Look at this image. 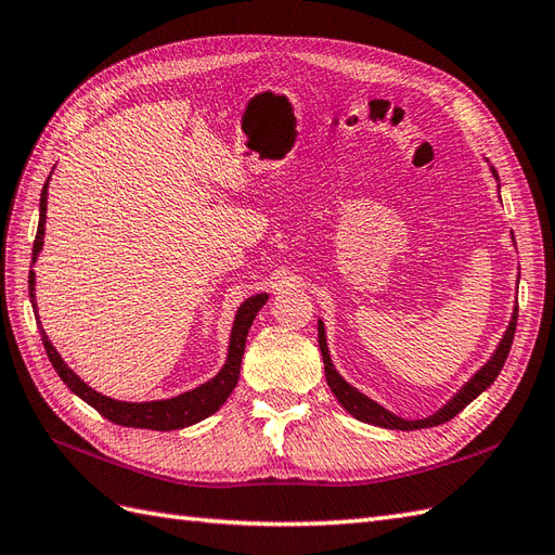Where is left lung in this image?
<instances>
[{
	"label": "left lung",
	"mask_w": 555,
	"mask_h": 555,
	"mask_svg": "<svg viewBox=\"0 0 555 555\" xmlns=\"http://www.w3.org/2000/svg\"><path fill=\"white\" fill-rule=\"evenodd\" d=\"M492 173L496 178V170L492 168ZM516 323H518V309H514V317H511V323L508 328L502 337L500 347H496V351L492 353V359L480 367V371L466 382L464 389L454 396V399L438 410L436 415L426 417V420H401L391 415L389 410H385L382 405H377L375 401L367 399V396H363L361 391L353 389L351 385H347V382L339 377V373L333 367L331 363V353H328V345H325V331H323V323H319V347H321V357H323V365H325V379H328V387L331 391L335 393V399L343 403V408L347 410L349 415H353L361 422H367V424H375V426H385V429H399V431H413V429H426V426H438L443 424L448 420H452L454 415H460L462 410L472 403L476 396L480 391H486L492 382L496 379V375L502 373L504 367V361L508 357V349H511V343H514V333H516Z\"/></svg>",
	"instance_id": "8db88e82"
}]
</instances>
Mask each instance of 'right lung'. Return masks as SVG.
<instances>
[{
    "mask_svg": "<svg viewBox=\"0 0 555 555\" xmlns=\"http://www.w3.org/2000/svg\"><path fill=\"white\" fill-rule=\"evenodd\" d=\"M47 192H49V180L41 190V202H39V227H37V236H35V246H33V264L37 262V255L44 246V222H47ZM30 300L35 305V272H30ZM267 302V295H255L248 297V300L238 307L236 311V321L232 328L230 337V353H227V363L222 371L212 377L206 385L196 387L188 393H180L176 399L168 401H150V403H124L107 399V396L93 391L91 387L83 385V382L69 371L65 361L61 359V353L53 349L49 343L47 333L41 331V343H44L47 357L51 365L55 367V373L61 375L65 385L73 389L81 401H87L91 408H95L105 420L121 424V426H133V429H154V431H173L182 429V426H190L206 420L208 415L216 413V410L227 401V396L232 393L238 382V371H241V359H244V349H246V335L250 323L258 314L260 307Z\"/></svg>",
    "mask_w": 555,
    "mask_h": 555,
    "instance_id": "1",
    "label": "right lung"
}]
</instances>
